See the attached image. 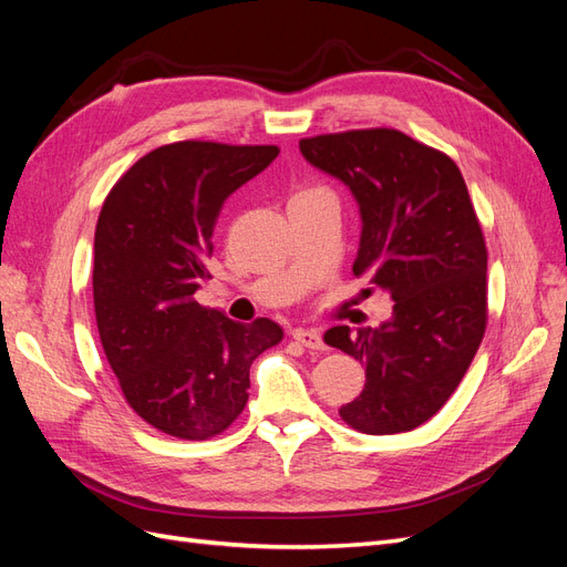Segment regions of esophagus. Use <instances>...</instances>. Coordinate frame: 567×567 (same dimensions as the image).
<instances>
[{
	"label": "esophagus",
	"instance_id": "esophagus-1",
	"mask_svg": "<svg viewBox=\"0 0 567 567\" xmlns=\"http://www.w3.org/2000/svg\"><path fill=\"white\" fill-rule=\"evenodd\" d=\"M293 338L300 342V346L310 348V350H323V340H321V333L315 331V329H296L293 331Z\"/></svg>",
	"mask_w": 567,
	"mask_h": 567
}]
</instances>
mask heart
<instances>
[{
	"mask_svg": "<svg viewBox=\"0 0 567 567\" xmlns=\"http://www.w3.org/2000/svg\"><path fill=\"white\" fill-rule=\"evenodd\" d=\"M326 188H321V186H310V188H305V192H300V194H323Z\"/></svg>",
	"mask_w": 567,
	"mask_h": 567,
	"instance_id": "1",
	"label": "heart"
}]
</instances>
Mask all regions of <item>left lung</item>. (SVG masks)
I'll list each match as a JSON object with an SVG mask.
<instances>
[{
  "mask_svg": "<svg viewBox=\"0 0 567 567\" xmlns=\"http://www.w3.org/2000/svg\"><path fill=\"white\" fill-rule=\"evenodd\" d=\"M362 215L354 277L394 300L379 329L333 326L326 346L367 367L340 419L367 435L414 431L452 398L487 329V246L456 163L392 127L300 140Z\"/></svg>",
  "mask_w": 567,
  "mask_h": 567,
  "instance_id": "obj_1",
  "label": "left lung"
}]
</instances>
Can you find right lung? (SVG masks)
<instances>
[{
  "label": "right lung",
  "mask_w": 567,
  "mask_h": 567,
  "mask_svg": "<svg viewBox=\"0 0 567 567\" xmlns=\"http://www.w3.org/2000/svg\"><path fill=\"white\" fill-rule=\"evenodd\" d=\"M279 146L175 142L146 153L109 192L94 234V312L127 404L156 431L210 440L248 402L250 364L284 338L196 302L221 205Z\"/></svg>",
  "instance_id": "obj_1"
}]
</instances>
